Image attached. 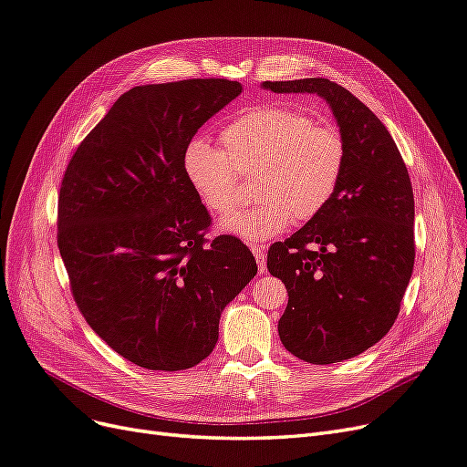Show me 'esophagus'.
<instances>
[{
    "label": "esophagus",
    "mask_w": 467,
    "mask_h": 467,
    "mask_svg": "<svg viewBox=\"0 0 467 467\" xmlns=\"http://www.w3.org/2000/svg\"><path fill=\"white\" fill-rule=\"evenodd\" d=\"M251 251H253V255H255V259H257L259 273H265V268H266V261H265V247H263V245H251Z\"/></svg>",
    "instance_id": "1"
}]
</instances>
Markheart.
<instances>
[{"mask_svg": "<svg viewBox=\"0 0 467 467\" xmlns=\"http://www.w3.org/2000/svg\"><path fill=\"white\" fill-rule=\"evenodd\" d=\"M222 144L223 150L192 140L182 151V171L218 214H230L239 204L237 173L255 177L259 202L220 220L223 232L245 242L278 235L294 218H317L345 177L343 132L296 109L251 107L222 130Z\"/></svg>", "mask_w": 467, "mask_h": 467, "instance_id": "obj_1", "label": "heart"}]
</instances>
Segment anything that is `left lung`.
Listing matches in <instances>:
<instances>
[{"label":"left lung","instance_id":"obj_1","mask_svg":"<svg viewBox=\"0 0 467 467\" xmlns=\"http://www.w3.org/2000/svg\"><path fill=\"white\" fill-rule=\"evenodd\" d=\"M263 88L317 93L345 136L347 167L335 199L266 255L268 273L288 290L278 321L282 345L306 362H341L376 345L398 319L415 265L411 179L386 126L335 81Z\"/></svg>","mask_w":467,"mask_h":467}]
</instances>
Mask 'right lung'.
<instances>
[{"instance_id":"right-lung-1","label":"right lung","mask_w":467,"mask_h":467,"mask_svg":"<svg viewBox=\"0 0 467 467\" xmlns=\"http://www.w3.org/2000/svg\"><path fill=\"white\" fill-rule=\"evenodd\" d=\"M242 93L230 79L126 91L69 160L58 249L89 327L148 370H187L218 341L222 309L257 275L234 235L206 242L210 214L182 171L201 126Z\"/></svg>"}]
</instances>
